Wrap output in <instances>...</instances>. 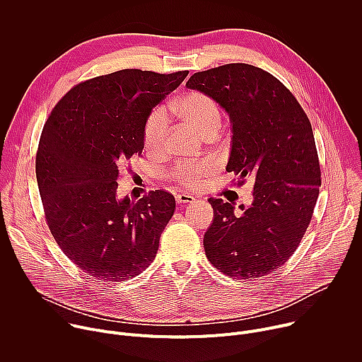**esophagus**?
I'll list each match as a JSON object with an SVG mask.
<instances>
[{
    "mask_svg": "<svg viewBox=\"0 0 362 362\" xmlns=\"http://www.w3.org/2000/svg\"><path fill=\"white\" fill-rule=\"evenodd\" d=\"M194 200V197L192 196V194H189V193H179L177 196H176V202L179 203V204H185V203H192Z\"/></svg>",
    "mask_w": 362,
    "mask_h": 362,
    "instance_id": "34e87169",
    "label": "esophagus"
}]
</instances>
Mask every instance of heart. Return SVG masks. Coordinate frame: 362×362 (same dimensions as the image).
<instances>
[{"instance_id": "heart-1", "label": "heart", "mask_w": 362, "mask_h": 362, "mask_svg": "<svg viewBox=\"0 0 362 362\" xmlns=\"http://www.w3.org/2000/svg\"><path fill=\"white\" fill-rule=\"evenodd\" d=\"M173 110L179 117L194 126L203 136L218 134L222 126V110L218 101L202 91H187L177 97L173 103ZM169 134V117L163 107H154L148 112L143 123V143L147 151L158 153L163 150ZM218 170L214 160L203 162H179L175 165L169 176L176 183L196 189L202 186Z\"/></svg>"}]
</instances>
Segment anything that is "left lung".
I'll use <instances>...</instances> for the list:
<instances>
[{
    "mask_svg": "<svg viewBox=\"0 0 362 362\" xmlns=\"http://www.w3.org/2000/svg\"><path fill=\"white\" fill-rule=\"evenodd\" d=\"M187 88L214 97L232 123L226 170L255 177L253 203L238 218L211 197L214 223L204 253L222 274L249 279L275 272L300 243L320 194L321 168L313 126L295 95L271 73L243 63L194 73Z\"/></svg>",
    "mask_w": 362,
    "mask_h": 362,
    "instance_id": "obj_1",
    "label": "left lung"
}]
</instances>
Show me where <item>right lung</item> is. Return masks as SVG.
<instances>
[{
    "mask_svg": "<svg viewBox=\"0 0 362 362\" xmlns=\"http://www.w3.org/2000/svg\"><path fill=\"white\" fill-rule=\"evenodd\" d=\"M189 74L126 69L74 86L51 110L35 175L45 222L69 259L94 279L119 282L146 269L175 214L166 190L117 199L122 169L141 154L150 110Z\"/></svg>",
    "mask_w": 362,
    "mask_h": 362,
    "instance_id": "right-lung-1",
    "label": "right lung"
}]
</instances>
